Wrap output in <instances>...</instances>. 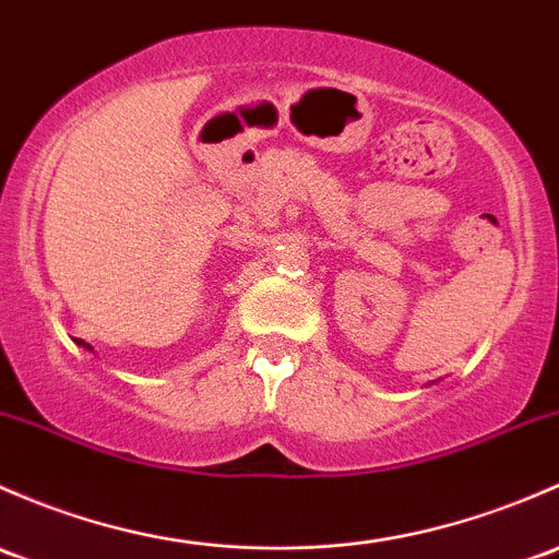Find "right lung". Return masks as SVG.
I'll use <instances>...</instances> for the list:
<instances>
[{"instance_id": "obj_1", "label": "right lung", "mask_w": 559, "mask_h": 559, "mask_svg": "<svg viewBox=\"0 0 559 559\" xmlns=\"http://www.w3.org/2000/svg\"><path fill=\"white\" fill-rule=\"evenodd\" d=\"M74 343H78V345H82V348H85V350H93V345H87V343H85V340H74Z\"/></svg>"}]
</instances>
